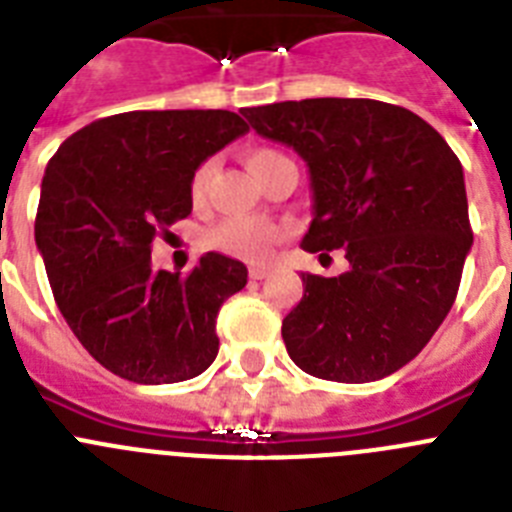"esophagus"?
I'll return each instance as SVG.
<instances>
[{
    "mask_svg": "<svg viewBox=\"0 0 512 512\" xmlns=\"http://www.w3.org/2000/svg\"><path fill=\"white\" fill-rule=\"evenodd\" d=\"M248 274H251V279H264L266 274H269V266H264V264H253L251 269H248Z\"/></svg>",
    "mask_w": 512,
    "mask_h": 512,
    "instance_id": "esophagus-1",
    "label": "esophagus"
}]
</instances>
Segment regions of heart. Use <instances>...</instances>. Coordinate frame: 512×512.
Masks as SVG:
<instances>
[{"label": "heart", "instance_id": "obj_1", "mask_svg": "<svg viewBox=\"0 0 512 512\" xmlns=\"http://www.w3.org/2000/svg\"><path fill=\"white\" fill-rule=\"evenodd\" d=\"M282 158L287 156L274 151V148H248L243 153V161L256 179H261L264 171L279 164ZM212 174H215V161H210V158L194 169L192 179H189V197L194 202H202L207 197ZM279 238H282V230L269 220H261V217H228L207 233V243L212 248L230 253V256H241V259H264V256H269L271 248L277 246Z\"/></svg>", "mask_w": 512, "mask_h": 512}]
</instances>
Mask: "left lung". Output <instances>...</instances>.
Here are the masks:
<instances>
[{
    "label": "left lung",
    "instance_id": "1",
    "mask_svg": "<svg viewBox=\"0 0 512 512\" xmlns=\"http://www.w3.org/2000/svg\"><path fill=\"white\" fill-rule=\"evenodd\" d=\"M259 135L295 148L312 187L302 248L346 253L338 277L302 274L282 323L302 372L361 384L413 361L449 315L472 248L459 158L423 117L377 99L246 107Z\"/></svg>",
    "mask_w": 512,
    "mask_h": 512
}]
</instances>
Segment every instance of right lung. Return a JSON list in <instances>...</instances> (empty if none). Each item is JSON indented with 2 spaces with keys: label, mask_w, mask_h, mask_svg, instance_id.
Wrapping results in <instances>:
<instances>
[{
  "label": "right lung",
  "mask_w": 512,
  "mask_h": 512,
  "mask_svg": "<svg viewBox=\"0 0 512 512\" xmlns=\"http://www.w3.org/2000/svg\"><path fill=\"white\" fill-rule=\"evenodd\" d=\"M228 110H135L89 122L45 166L35 243L74 336L117 377L174 384L215 361L217 312L248 271L205 253L156 271L151 243L192 212L194 169L243 135Z\"/></svg>",
  "instance_id": "add662e5"
}]
</instances>
